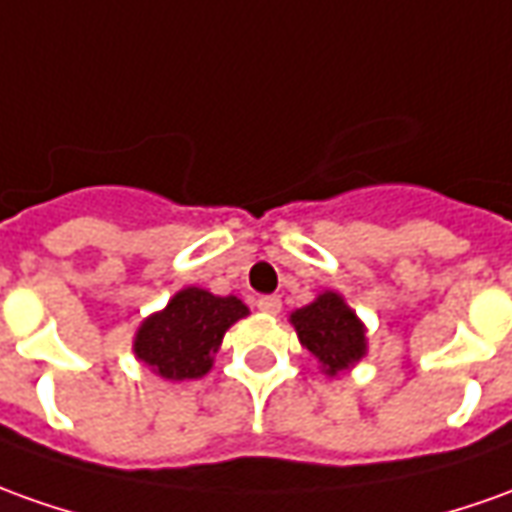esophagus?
I'll return each mask as SVG.
<instances>
[{
  "instance_id": "1",
  "label": "esophagus",
  "mask_w": 512,
  "mask_h": 512,
  "mask_svg": "<svg viewBox=\"0 0 512 512\" xmlns=\"http://www.w3.org/2000/svg\"><path fill=\"white\" fill-rule=\"evenodd\" d=\"M256 306H259V312H264V315H278L281 312V298L278 295H262L256 301Z\"/></svg>"
}]
</instances>
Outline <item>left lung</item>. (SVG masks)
Listing matches in <instances>:
<instances>
[{
	"mask_svg": "<svg viewBox=\"0 0 512 512\" xmlns=\"http://www.w3.org/2000/svg\"><path fill=\"white\" fill-rule=\"evenodd\" d=\"M290 323L303 348L329 376L354 368L368 351L362 320L337 292H320L315 301L292 312Z\"/></svg>",
	"mask_w": 512,
	"mask_h": 512,
	"instance_id": "obj_1",
	"label": "left lung"
}]
</instances>
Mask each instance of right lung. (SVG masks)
<instances>
[{"label":"right lung","mask_w":512,"mask_h":512,"mask_svg":"<svg viewBox=\"0 0 512 512\" xmlns=\"http://www.w3.org/2000/svg\"><path fill=\"white\" fill-rule=\"evenodd\" d=\"M245 315L248 306L234 295L220 298L200 287H186L139 326L133 354L169 382L200 379L214 365L225 331Z\"/></svg>","instance_id":"right-lung-1"}]
</instances>
